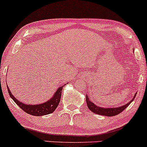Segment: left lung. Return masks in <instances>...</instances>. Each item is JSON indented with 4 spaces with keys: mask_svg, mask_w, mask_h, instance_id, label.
Masks as SVG:
<instances>
[{
    "mask_svg": "<svg viewBox=\"0 0 147 147\" xmlns=\"http://www.w3.org/2000/svg\"><path fill=\"white\" fill-rule=\"evenodd\" d=\"M136 94L137 93H136L135 94H134L133 98H132L129 102H128L124 105L120 106V107H111V108H109V107H102L96 105V104L94 103L92 101H91L87 94H86V102H87L88 107L89 108L90 110L94 113V114L102 115V116H114L120 114V113L123 112V111H124L125 109L129 105V104L133 101L134 98H135Z\"/></svg>",
    "mask_w": 147,
    "mask_h": 147,
    "instance_id": "left-lung-1",
    "label": "left lung"
}]
</instances>
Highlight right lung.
Masks as SVG:
<instances>
[{
  "mask_svg": "<svg viewBox=\"0 0 147 147\" xmlns=\"http://www.w3.org/2000/svg\"><path fill=\"white\" fill-rule=\"evenodd\" d=\"M64 85H62L58 88V89L55 91V92L53 94V96L51 97L50 99L47 100L46 102H44L43 103H39L35 104V105H29V104H26L24 102H22L17 99L15 96L12 94L11 91H10L9 88L7 84V87L9 94L13 101L18 105L19 107H20L23 111H24L27 114L33 115V116H45L49 114H51L55 110L58 105H59L60 99H61V91L63 88Z\"/></svg>",
  "mask_w": 147,
  "mask_h": 147,
  "instance_id": "add662e5",
  "label": "right lung"
}]
</instances>
